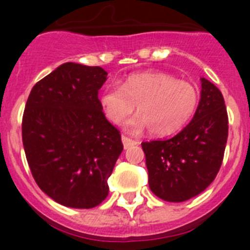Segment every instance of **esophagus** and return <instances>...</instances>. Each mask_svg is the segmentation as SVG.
<instances>
[{
    "label": "esophagus",
    "mask_w": 250,
    "mask_h": 250,
    "mask_svg": "<svg viewBox=\"0 0 250 250\" xmlns=\"http://www.w3.org/2000/svg\"><path fill=\"white\" fill-rule=\"evenodd\" d=\"M122 143H123V147H125V150H127V148H129V147H132L133 145H135V144H137L134 140L129 139V138L125 137V135L122 137Z\"/></svg>",
    "instance_id": "obj_1"
}]
</instances>
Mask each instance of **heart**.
<instances>
[{
  "label": "heart",
  "instance_id": "obj_1",
  "mask_svg": "<svg viewBox=\"0 0 250 250\" xmlns=\"http://www.w3.org/2000/svg\"><path fill=\"white\" fill-rule=\"evenodd\" d=\"M198 104V90L186 81L163 72L130 75L123 84L106 85L100 105L115 125H120L135 110L139 115L125 128L139 133L148 128L152 135L163 137L178 132L188 122Z\"/></svg>",
  "mask_w": 250,
  "mask_h": 250
}]
</instances>
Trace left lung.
I'll list each match as a JSON object with an SVG mask.
<instances>
[{
	"instance_id": "1",
	"label": "left lung",
	"mask_w": 250,
	"mask_h": 250,
	"mask_svg": "<svg viewBox=\"0 0 250 250\" xmlns=\"http://www.w3.org/2000/svg\"><path fill=\"white\" fill-rule=\"evenodd\" d=\"M201 99L191 122L168 140L141 143L148 186L161 200L184 202L203 192L221 167L229 118L220 90L202 77Z\"/></svg>"
}]
</instances>
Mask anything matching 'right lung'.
I'll use <instances>...</instances> for the list:
<instances>
[{
  "label": "right lung",
  "mask_w": 250,
  "mask_h": 250,
  "mask_svg": "<svg viewBox=\"0 0 250 250\" xmlns=\"http://www.w3.org/2000/svg\"><path fill=\"white\" fill-rule=\"evenodd\" d=\"M107 72L65 62L34 85L22 116L25 155L39 188L55 202L89 209L109 195L107 179L123 150L98 93Z\"/></svg>",
  "instance_id": "right-lung-1"
}]
</instances>
